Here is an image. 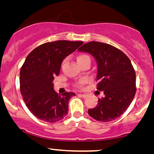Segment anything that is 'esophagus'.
Instances as JSON below:
<instances>
[{"instance_id": "34e87169", "label": "esophagus", "mask_w": 154, "mask_h": 154, "mask_svg": "<svg viewBox=\"0 0 154 154\" xmlns=\"http://www.w3.org/2000/svg\"><path fill=\"white\" fill-rule=\"evenodd\" d=\"M79 96H80L82 98H86L87 97H88V95L85 94H79Z\"/></svg>"}]
</instances>
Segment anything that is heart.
I'll list each match as a JSON object with an SVG mask.
<instances>
[{
	"label": "heart",
	"mask_w": 154,
	"mask_h": 154,
	"mask_svg": "<svg viewBox=\"0 0 154 154\" xmlns=\"http://www.w3.org/2000/svg\"><path fill=\"white\" fill-rule=\"evenodd\" d=\"M85 58H88V59H90L89 57L87 56V55H85V54H82V55H80L77 57V60H83V59H85ZM85 80H84V79H82V80H80V81L77 82V85H78V87H82V85L85 84Z\"/></svg>",
	"instance_id": "obj_1"
}]
</instances>
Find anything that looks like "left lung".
I'll return each mask as SVG.
<instances>
[{
    "label": "left lung",
    "instance_id": "obj_1",
    "mask_svg": "<svg viewBox=\"0 0 154 154\" xmlns=\"http://www.w3.org/2000/svg\"><path fill=\"white\" fill-rule=\"evenodd\" d=\"M88 52L97 63V89L105 97L99 98L97 106L88 114L96 120L107 122L114 120L126 111L136 93V73L125 54L111 45L91 41L78 48Z\"/></svg>",
    "mask_w": 154,
    "mask_h": 154
}]
</instances>
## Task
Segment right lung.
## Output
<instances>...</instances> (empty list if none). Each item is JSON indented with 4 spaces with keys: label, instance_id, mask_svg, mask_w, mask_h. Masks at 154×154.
<instances>
[{
    "label": "right lung",
    "instance_id": "right-lung-1",
    "mask_svg": "<svg viewBox=\"0 0 154 154\" xmlns=\"http://www.w3.org/2000/svg\"><path fill=\"white\" fill-rule=\"evenodd\" d=\"M83 43L57 40L43 43L29 53L20 72V93L29 111L38 119L56 122L68 114L74 92L58 94L53 80L59 75L63 60Z\"/></svg>",
    "mask_w": 154,
    "mask_h": 154
}]
</instances>
